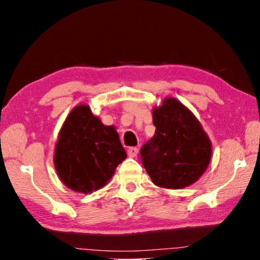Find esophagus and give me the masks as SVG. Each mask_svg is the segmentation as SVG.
<instances>
[{"instance_id": "esophagus-1", "label": "esophagus", "mask_w": 260, "mask_h": 260, "mask_svg": "<svg viewBox=\"0 0 260 260\" xmlns=\"http://www.w3.org/2000/svg\"><path fill=\"white\" fill-rule=\"evenodd\" d=\"M137 154H138V148L133 147L127 149V155H129V157H135Z\"/></svg>"}]
</instances>
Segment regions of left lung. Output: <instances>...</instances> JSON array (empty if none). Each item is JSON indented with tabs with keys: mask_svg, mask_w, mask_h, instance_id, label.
Instances as JSON below:
<instances>
[{
	"mask_svg": "<svg viewBox=\"0 0 260 260\" xmlns=\"http://www.w3.org/2000/svg\"><path fill=\"white\" fill-rule=\"evenodd\" d=\"M154 137L141 149L142 161L154 184L182 189L200 179L212 157V143L201 123L173 97L152 110Z\"/></svg>",
	"mask_w": 260,
	"mask_h": 260,
	"instance_id": "1",
	"label": "left lung"
}]
</instances>
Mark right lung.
<instances>
[{
	"label": "right lung",
	"mask_w": 260,
	"mask_h": 260,
	"mask_svg": "<svg viewBox=\"0 0 260 260\" xmlns=\"http://www.w3.org/2000/svg\"><path fill=\"white\" fill-rule=\"evenodd\" d=\"M125 158L115 126L104 125L86 104L73 108L59 131L53 159L66 187L83 194L101 189Z\"/></svg>",
	"instance_id": "1"
}]
</instances>
